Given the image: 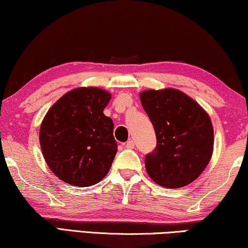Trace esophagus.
<instances>
[{"label": "esophagus", "instance_id": "obj_1", "mask_svg": "<svg viewBox=\"0 0 248 248\" xmlns=\"http://www.w3.org/2000/svg\"><path fill=\"white\" fill-rule=\"evenodd\" d=\"M124 145L126 149H134V142H133L132 140H128V141L125 143Z\"/></svg>", "mask_w": 248, "mask_h": 248}]
</instances>
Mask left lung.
<instances>
[{
	"label": "left lung",
	"instance_id": "8db88e82",
	"mask_svg": "<svg viewBox=\"0 0 248 248\" xmlns=\"http://www.w3.org/2000/svg\"><path fill=\"white\" fill-rule=\"evenodd\" d=\"M156 135V146L145 155L150 178L164 188L195 181L209 163L214 128L206 110L178 89H149L140 94Z\"/></svg>",
	"mask_w": 248,
	"mask_h": 248
}]
</instances>
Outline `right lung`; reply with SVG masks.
<instances>
[{
    "label": "right lung",
    "instance_id": "add662e5",
    "mask_svg": "<svg viewBox=\"0 0 248 248\" xmlns=\"http://www.w3.org/2000/svg\"><path fill=\"white\" fill-rule=\"evenodd\" d=\"M110 94L96 87L68 92L50 107L39 133L42 154L53 173L82 188L107 174L117 152L114 124L103 110Z\"/></svg>",
    "mask_w": 248,
    "mask_h": 248
}]
</instances>
